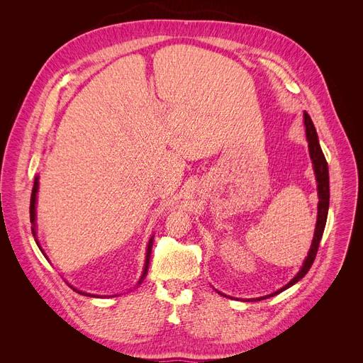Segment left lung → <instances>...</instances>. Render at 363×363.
I'll return each mask as SVG.
<instances>
[{
	"instance_id": "1",
	"label": "left lung",
	"mask_w": 363,
	"mask_h": 363,
	"mask_svg": "<svg viewBox=\"0 0 363 363\" xmlns=\"http://www.w3.org/2000/svg\"><path fill=\"white\" fill-rule=\"evenodd\" d=\"M304 125H306V138L307 142H309V151H311V157H312V163H313V169L316 174V182H318V199H320V203H318V219H316V228H315V236L312 240V247L309 255H307L303 267L300 269V272L296 274V276L286 284V286H283L280 291L274 292L268 296L272 295H277L281 291L291 288L292 284H295L298 280H301L307 271L311 269L312 263L316 257V252H318V247H320V240L323 238L324 233V227H325V221H327V212H328V200H330V189H328V168H327V160L323 155V150L320 147V142H318V135H316V130L315 125L312 123L311 116L307 115V112L304 113ZM268 296H262L263 298H268ZM260 300V298H257ZM255 300V301H257Z\"/></svg>"
}]
</instances>
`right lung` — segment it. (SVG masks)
I'll return each mask as SVG.
<instances>
[{
    "instance_id": "obj_1",
    "label": "right lung",
    "mask_w": 363,
    "mask_h": 363,
    "mask_svg": "<svg viewBox=\"0 0 363 363\" xmlns=\"http://www.w3.org/2000/svg\"><path fill=\"white\" fill-rule=\"evenodd\" d=\"M38 188H39V182H38V177H36V180H35V184H33V191H31V201H30V221L35 224V211H36V207H35V204H36V192H38ZM31 232H33V236H35V227H31ZM38 242V240H36ZM151 247H152V238L150 239V242H148V250H147V259H145V268H144V274H142V277H140V280H139V283L144 280V277H145V274H147V271H148V263H150V257H151ZM79 292V291H77ZM82 294V292H80Z\"/></svg>"
}]
</instances>
